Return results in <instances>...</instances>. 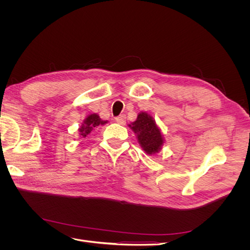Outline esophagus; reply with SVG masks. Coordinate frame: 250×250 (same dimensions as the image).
Listing matches in <instances>:
<instances>
[{
  "label": "esophagus",
  "instance_id": "1",
  "mask_svg": "<svg viewBox=\"0 0 250 250\" xmlns=\"http://www.w3.org/2000/svg\"><path fill=\"white\" fill-rule=\"evenodd\" d=\"M115 120H116L117 123H119L121 125H124L126 123V116L125 115H121V116L117 117Z\"/></svg>",
  "mask_w": 250,
  "mask_h": 250
}]
</instances>
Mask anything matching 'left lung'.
Here are the masks:
<instances>
[{
  "label": "left lung",
  "mask_w": 250,
  "mask_h": 250,
  "mask_svg": "<svg viewBox=\"0 0 250 250\" xmlns=\"http://www.w3.org/2000/svg\"><path fill=\"white\" fill-rule=\"evenodd\" d=\"M135 133L142 149L149 155H155L162 150L165 138L154 118L146 111H141L134 122L128 124Z\"/></svg>",
  "instance_id": "8db88e82"
}]
</instances>
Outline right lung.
<instances>
[{"label":"right lung","instance_id":"right-lung-1","mask_svg":"<svg viewBox=\"0 0 250 250\" xmlns=\"http://www.w3.org/2000/svg\"><path fill=\"white\" fill-rule=\"evenodd\" d=\"M107 123L108 121L102 120L98 113H90V115H88L84 120H83L81 126L78 128L79 137L81 139L86 138L89 133H92L96 129V128L99 126H103Z\"/></svg>","mask_w":250,"mask_h":250}]
</instances>
